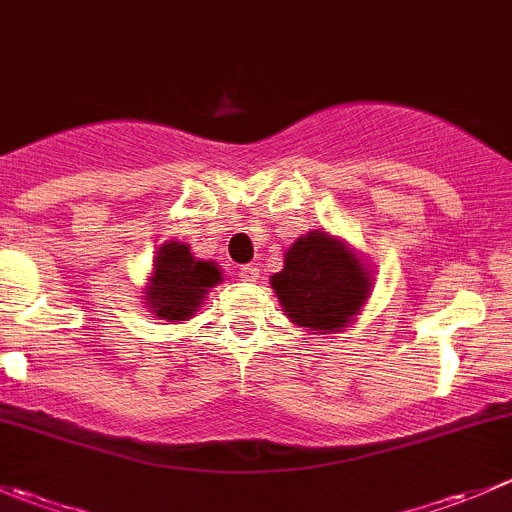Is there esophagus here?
Returning a JSON list of instances; mask_svg holds the SVG:
<instances>
[{
  "label": "esophagus",
  "mask_w": 512,
  "mask_h": 512,
  "mask_svg": "<svg viewBox=\"0 0 512 512\" xmlns=\"http://www.w3.org/2000/svg\"><path fill=\"white\" fill-rule=\"evenodd\" d=\"M237 275H240L245 282H255L257 277H260V270H257L255 265H240Z\"/></svg>",
  "instance_id": "esophagus-1"
}]
</instances>
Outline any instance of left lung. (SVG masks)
Returning a JSON list of instances; mask_svg holds the SVG:
<instances>
[{
    "instance_id": "obj_1",
    "label": "left lung",
    "mask_w": 512,
    "mask_h": 512,
    "mask_svg": "<svg viewBox=\"0 0 512 512\" xmlns=\"http://www.w3.org/2000/svg\"><path fill=\"white\" fill-rule=\"evenodd\" d=\"M282 309L297 327L314 334L342 332L369 299L371 272L347 242L327 232H307L285 255L270 280Z\"/></svg>"
}]
</instances>
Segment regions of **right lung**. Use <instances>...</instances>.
<instances>
[{
  "mask_svg": "<svg viewBox=\"0 0 512 512\" xmlns=\"http://www.w3.org/2000/svg\"><path fill=\"white\" fill-rule=\"evenodd\" d=\"M223 282L218 262L198 260L188 245L178 240H168L156 250L153 257L151 282L146 297L148 309L168 322H188L203 304L210 287Z\"/></svg>",
  "mask_w": 512,
  "mask_h": 512,
  "instance_id": "add662e5",
  "label": "right lung"
}]
</instances>
